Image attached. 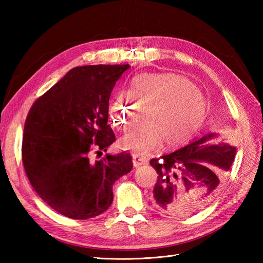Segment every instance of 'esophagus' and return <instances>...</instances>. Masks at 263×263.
<instances>
[{
  "mask_svg": "<svg viewBox=\"0 0 263 263\" xmlns=\"http://www.w3.org/2000/svg\"><path fill=\"white\" fill-rule=\"evenodd\" d=\"M132 161H133V166H135V167H139L141 165L147 164V159L143 158V157H140V156L137 155V154L132 155Z\"/></svg>",
  "mask_w": 263,
  "mask_h": 263,
  "instance_id": "34e87169",
  "label": "esophagus"
}]
</instances>
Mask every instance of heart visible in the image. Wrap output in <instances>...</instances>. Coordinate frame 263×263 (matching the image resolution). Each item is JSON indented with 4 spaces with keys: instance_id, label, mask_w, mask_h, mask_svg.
<instances>
[{
    "instance_id": "heart-1",
    "label": "heart",
    "mask_w": 263,
    "mask_h": 263,
    "mask_svg": "<svg viewBox=\"0 0 263 263\" xmlns=\"http://www.w3.org/2000/svg\"><path fill=\"white\" fill-rule=\"evenodd\" d=\"M130 95L120 93L111 105V123L126 131L140 120L146 123L122 139L121 146L147 154L161 144L176 147L202 126L205 100L192 82L175 73H147L131 83ZM134 99L132 100L130 97Z\"/></svg>"
}]
</instances>
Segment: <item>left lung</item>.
<instances>
[{
  "label": "left lung",
  "instance_id": "left-lung-1",
  "mask_svg": "<svg viewBox=\"0 0 263 263\" xmlns=\"http://www.w3.org/2000/svg\"><path fill=\"white\" fill-rule=\"evenodd\" d=\"M216 133H209L174 153L150 160L158 174L153 198L156 209L189 215L216 197L222 174L230 171L236 154L235 147L216 142Z\"/></svg>",
  "mask_w": 263,
  "mask_h": 263
}]
</instances>
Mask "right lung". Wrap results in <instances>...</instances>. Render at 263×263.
<instances>
[{
    "label": "right lung",
    "mask_w": 263,
    "mask_h": 263,
    "mask_svg": "<svg viewBox=\"0 0 263 263\" xmlns=\"http://www.w3.org/2000/svg\"><path fill=\"white\" fill-rule=\"evenodd\" d=\"M128 64L85 65L70 70L39 97L27 115L22 163L37 194L55 211L88 219L108 209L113 184L132 170L130 154L99 160L92 154L115 141L108 100Z\"/></svg>",
    "instance_id": "right-lung-1"
}]
</instances>
